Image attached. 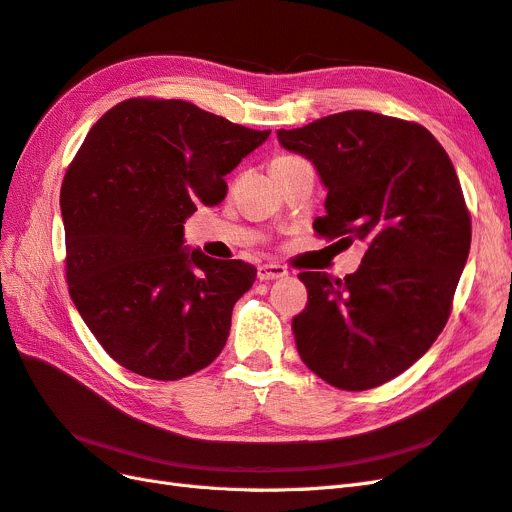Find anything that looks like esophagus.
I'll return each mask as SVG.
<instances>
[{"instance_id": "esophagus-1", "label": "esophagus", "mask_w": 512, "mask_h": 512, "mask_svg": "<svg viewBox=\"0 0 512 512\" xmlns=\"http://www.w3.org/2000/svg\"><path fill=\"white\" fill-rule=\"evenodd\" d=\"M286 275H288L286 267L273 265V262H269V265H260V267H258V280H260V282L282 280V277H286Z\"/></svg>"}]
</instances>
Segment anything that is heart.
Segmentation results:
<instances>
[{
    "mask_svg": "<svg viewBox=\"0 0 512 512\" xmlns=\"http://www.w3.org/2000/svg\"><path fill=\"white\" fill-rule=\"evenodd\" d=\"M299 158H292V156H277L273 162H271V168H280V166H286L290 162H297Z\"/></svg>",
    "mask_w": 512,
    "mask_h": 512,
    "instance_id": "1",
    "label": "heart"
}]
</instances>
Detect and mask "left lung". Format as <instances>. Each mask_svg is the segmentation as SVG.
<instances>
[{"label": "left lung", "instance_id": "1", "mask_svg": "<svg viewBox=\"0 0 512 512\" xmlns=\"http://www.w3.org/2000/svg\"><path fill=\"white\" fill-rule=\"evenodd\" d=\"M277 141L327 188L318 235L365 243L344 280L299 275L307 307L292 320L297 350L337 389H374L421 359L451 314L472 239L453 162L423 126L369 111L277 130Z\"/></svg>", "mask_w": 512, "mask_h": 512}]
</instances>
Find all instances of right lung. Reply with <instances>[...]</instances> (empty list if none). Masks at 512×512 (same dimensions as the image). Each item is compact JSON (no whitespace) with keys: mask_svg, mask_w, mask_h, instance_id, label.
Returning <instances> with one entry per match:
<instances>
[{"mask_svg":"<svg viewBox=\"0 0 512 512\" xmlns=\"http://www.w3.org/2000/svg\"><path fill=\"white\" fill-rule=\"evenodd\" d=\"M271 130H250L183 100L132 98L89 130L61 185L70 297L100 346L151 380L215 361L232 307L256 269L183 245L196 207Z\"/></svg>","mask_w":512,"mask_h":512,"instance_id":"1","label":"right lung"}]
</instances>
